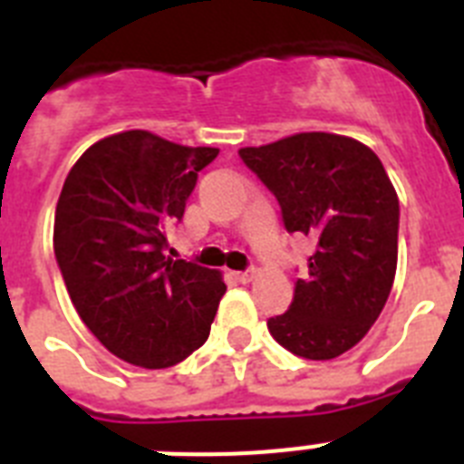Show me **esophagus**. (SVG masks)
<instances>
[{"label": "esophagus", "instance_id": "obj_1", "mask_svg": "<svg viewBox=\"0 0 464 464\" xmlns=\"http://www.w3.org/2000/svg\"><path fill=\"white\" fill-rule=\"evenodd\" d=\"M253 276H256V269H246V272H235V278L239 283L253 281Z\"/></svg>", "mask_w": 464, "mask_h": 464}]
</instances>
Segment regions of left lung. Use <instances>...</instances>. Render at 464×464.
<instances>
[{
    "mask_svg": "<svg viewBox=\"0 0 464 464\" xmlns=\"http://www.w3.org/2000/svg\"><path fill=\"white\" fill-rule=\"evenodd\" d=\"M244 165L276 197L283 225L315 239L309 272L272 337L306 360H332L367 334L397 269L400 199L372 149L355 139L304 132L241 149Z\"/></svg>",
    "mask_w": 464,
    "mask_h": 464,
    "instance_id": "obj_1",
    "label": "left lung"
}]
</instances>
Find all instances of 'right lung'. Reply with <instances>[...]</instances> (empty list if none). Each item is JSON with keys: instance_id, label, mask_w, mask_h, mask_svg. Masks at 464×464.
<instances>
[{"instance_id": "add662e5", "label": "right lung", "mask_w": 464, "mask_h": 464, "mask_svg": "<svg viewBox=\"0 0 464 464\" xmlns=\"http://www.w3.org/2000/svg\"><path fill=\"white\" fill-rule=\"evenodd\" d=\"M216 155L132 130L90 146L64 181L57 267L81 321L125 362L165 370L208 339L227 285L216 269L169 260L165 248L197 171Z\"/></svg>"}]
</instances>
